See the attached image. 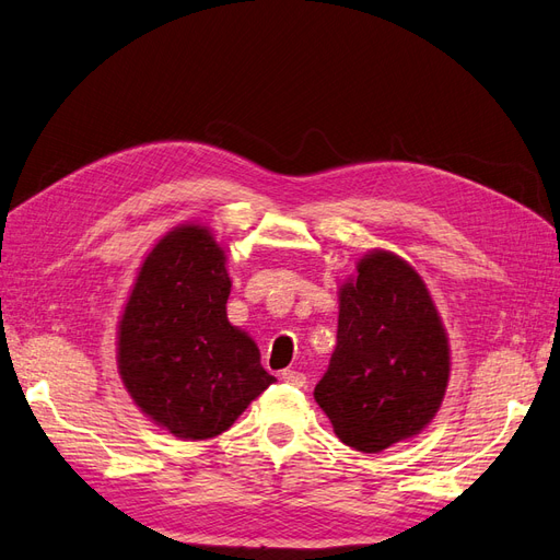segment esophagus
<instances>
[{"label": "esophagus", "instance_id": "esophagus-1", "mask_svg": "<svg viewBox=\"0 0 560 560\" xmlns=\"http://www.w3.org/2000/svg\"><path fill=\"white\" fill-rule=\"evenodd\" d=\"M282 381L290 383V385H296V387H303V385H306V374H301V371H296V369H284Z\"/></svg>", "mask_w": 560, "mask_h": 560}]
</instances>
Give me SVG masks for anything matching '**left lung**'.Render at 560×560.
Wrapping results in <instances>:
<instances>
[{"label": "left lung", "mask_w": 560, "mask_h": 560, "mask_svg": "<svg viewBox=\"0 0 560 560\" xmlns=\"http://www.w3.org/2000/svg\"><path fill=\"white\" fill-rule=\"evenodd\" d=\"M315 401L354 451L409 442L442 409L451 343L425 280L389 249H369L338 284V334Z\"/></svg>", "instance_id": "obj_1"}]
</instances>
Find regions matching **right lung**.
<instances>
[{"mask_svg": "<svg viewBox=\"0 0 560 560\" xmlns=\"http://www.w3.org/2000/svg\"><path fill=\"white\" fill-rule=\"evenodd\" d=\"M229 254L186 222L149 249L116 327V366L132 404L182 442L226 432L276 383L254 338L229 322Z\"/></svg>", "mask_w": 560, "mask_h": 560, "instance_id": "obj_1", "label": "right lung"}]
</instances>
